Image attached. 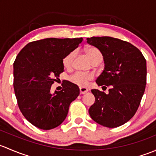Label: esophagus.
Wrapping results in <instances>:
<instances>
[{
	"instance_id": "obj_1",
	"label": "esophagus",
	"mask_w": 156,
	"mask_h": 156,
	"mask_svg": "<svg viewBox=\"0 0 156 156\" xmlns=\"http://www.w3.org/2000/svg\"><path fill=\"white\" fill-rule=\"evenodd\" d=\"M80 94H86V92H88L89 89H88L86 87H80Z\"/></svg>"
}]
</instances>
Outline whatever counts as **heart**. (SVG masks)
I'll list each match as a JSON object with an SVG mask.
<instances>
[{"instance_id":"obj_1","label":"heart","mask_w":156,"mask_h":156,"mask_svg":"<svg viewBox=\"0 0 156 156\" xmlns=\"http://www.w3.org/2000/svg\"><path fill=\"white\" fill-rule=\"evenodd\" d=\"M86 53L87 55L88 58L91 62H93L94 61L98 60V59H102V54L98 49L94 47L88 48L86 49ZM76 52L72 51L69 52L67 55L63 58V65L64 67L68 68L71 66L72 62L74 58ZM93 75L91 73H85L83 72H76L73 74H72L70 76V80L71 83L74 84L78 85L80 86H85L88 84L89 81L92 80Z\"/></svg>"}]
</instances>
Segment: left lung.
<instances>
[{
	"label": "left lung",
	"mask_w": 156,
	"mask_h": 156,
	"mask_svg": "<svg viewBox=\"0 0 156 156\" xmlns=\"http://www.w3.org/2000/svg\"><path fill=\"white\" fill-rule=\"evenodd\" d=\"M86 40L100 50L104 58V70L96 83L110 87L108 94L91 89L95 101L89 110L90 116L107 128L122 126L134 116L145 91V58L131 43L117 38L92 37Z\"/></svg>",
	"instance_id": "8db88e82"
}]
</instances>
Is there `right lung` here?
Wrapping results in <instances>:
<instances>
[{
  "label": "right lung",
  "mask_w": 156,
  "mask_h": 156,
  "mask_svg": "<svg viewBox=\"0 0 156 156\" xmlns=\"http://www.w3.org/2000/svg\"><path fill=\"white\" fill-rule=\"evenodd\" d=\"M83 38H46L30 42L13 64V86L21 112L33 126L50 130L60 126L70 104L80 94L76 85L65 81L61 91L51 86L64 71L63 58L79 46Z\"/></svg>",
  "instance_id": "obj_1"
}]
</instances>
